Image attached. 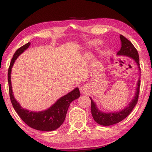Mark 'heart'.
I'll list each match as a JSON object with an SVG mask.
<instances>
[{"label":"heart","mask_w":152,"mask_h":152,"mask_svg":"<svg viewBox=\"0 0 152 152\" xmlns=\"http://www.w3.org/2000/svg\"><path fill=\"white\" fill-rule=\"evenodd\" d=\"M101 43H102V41L100 40H95L93 41V45L96 46V45H98L101 44Z\"/></svg>","instance_id":"b5f03b06"}]
</instances>
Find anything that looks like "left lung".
<instances>
[{"label": "left lung", "instance_id": "1", "mask_svg": "<svg viewBox=\"0 0 152 152\" xmlns=\"http://www.w3.org/2000/svg\"><path fill=\"white\" fill-rule=\"evenodd\" d=\"M120 39H121V50L117 52V55L126 56L132 58L137 63V66H138L139 74H140L139 56L137 49L131 42L124 36H123L122 35L120 36ZM140 78H139L137 83L136 92L133 99H132L128 106L119 111L110 113L102 112L98 108L96 103L93 100L92 98L89 97L91 101V113H92L94 121L102 126H111L118 123L126 118L130 114V113L132 111L134 107L135 106V105L137 103V101H138L140 91Z\"/></svg>", "mask_w": 152, "mask_h": 152}]
</instances>
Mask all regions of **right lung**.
Returning <instances> with one entry per match:
<instances>
[{
	"label": "right lung",
	"instance_id": "right-lung-1",
	"mask_svg": "<svg viewBox=\"0 0 152 152\" xmlns=\"http://www.w3.org/2000/svg\"><path fill=\"white\" fill-rule=\"evenodd\" d=\"M30 45V43L28 42L17 49L10 63L8 73L10 100L17 113L28 126L39 131H53L59 128L64 122L70 103L80 97V93L78 87H76L71 92L60 98L51 107L44 111L38 112L30 111L21 107L19 102L15 100L13 93L11 82L12 69L17 58L26 50Z\"/></svg>",
	"mask_w": 152,
	"mask_h": 152
}]
</instances>
